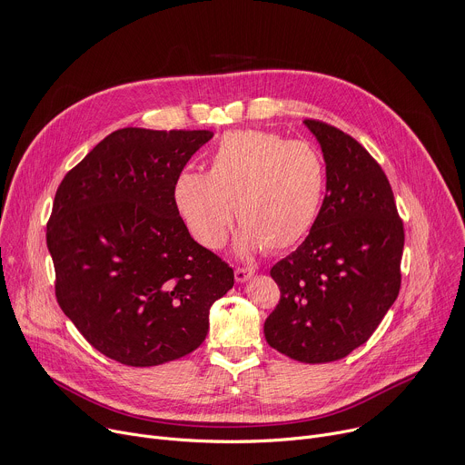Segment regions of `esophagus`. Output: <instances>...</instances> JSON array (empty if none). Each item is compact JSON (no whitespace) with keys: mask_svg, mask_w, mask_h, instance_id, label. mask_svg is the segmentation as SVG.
Listing matches in <instances>:
<instances>
[{"mask_svg":"<svg viewBox=\"0 0 465 465\" xmlns=\"http://www.w3.org/2000/svg\"><path fill=\"white\" fill-rule=\"evenodd\" d=\"M252 276H254V271H252V269H246V267H235V280L237 282H246L248 278H252Z\"/></svg>","mask_w":465,"mask_h":465,"instance_id":"1","label":"esophagus"}]
</instances>
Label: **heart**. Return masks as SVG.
Segmentation results:
<instances>
[{"mask_svg": "<svg viewBox=\"0 0 465 465\" xmlns=\"http://www.w3.org/2000/svg\"><path fill=\"white\" fill-rule=\"evenodd\" d=\"M328 185L322 152L308 141L272 132L235 130L223 135L207 173L183 171L174 203L193 239L219 250L235 221L237 250L282 252L315 226Z\"/></svg>", "mask_w": 465, "mask_h": 465, "instance_id": "1", "label": "heart"}]
</instances>
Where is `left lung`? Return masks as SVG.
Masks as SVG:
<instances>
[{"label":"left lung","mask_w":465,"mask_h":465,"mask_svg":"<svg viewBox=\"0 0 465 465\" xmlns=\"http://www.w3.org/2000/svg\"><path fill=\"white\" fill-rule=\"evenodd\" d=\"M304 124L321 144L328 185L310 235L271 269L280 302L263 331L278 352L326 363L363 345L393 306L404 228L374 157L326 122Z\"/></svg>","instance_id":"1"}]
</instances>
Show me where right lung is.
Masks as SVG:
<instances>
[{"instance_id":"1","label":"right lung","mask_w":465,"mask_h":465,"mask_svg":"<svg viewBox=\"0 0 465 465\" xmlns=\"http://www.w3.org/2000/svg\"><path fill=\"white\" fill-rule=\"evenodd\" d=\"M213 134L124 128L63 178L46 242L64 315L104 356L132 367L178 360L202 345L209 308L233 269L198 244L174 183Z\"/></svg>"}]
</instances>
